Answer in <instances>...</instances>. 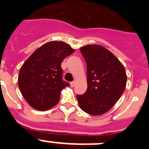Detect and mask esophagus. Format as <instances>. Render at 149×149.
I'll use <instances>...</instances> for the list:
<instances>
[{
	"mask_svg": "<svg viewBox=\"0 0 149 149\" xmlns=\"http://www.w3.org/2000/svg\"><path fill=\"white\" fill-rule=\"evenodd\" d=\"M70 85L72 87H74V85H75V82H74V81H72V82L70 83Z\"/></svg>",
	"mask_w": 149,
	"mask_h": 149,
	"instance_id": "1",
	"label": "esophagus"
}]
</instances>
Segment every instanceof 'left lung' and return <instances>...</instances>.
<instances>
[{
	"label": "left lung",
	"instance_id": "left-lung-1",
	"mask_svg": "<svg viewBox=\"0 0 149 149\" xmlns=\"http://www.w3.org/2000/svg\"><path fill=\"white\" fill-rule=\"evenodd\" d=\"M80 51L86 63L87 89L84 95H77L79 106L89 115H102L111 109L125 89V70L102 46L89 45Z\"/></svg>",
	"mask_w": 149,
	"mask_h": 149
}]
</instances>
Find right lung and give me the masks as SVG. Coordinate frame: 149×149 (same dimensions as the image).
<instances>
[{
    "label": "right lung",
    "instance_id": "add662e5",
    "mask_svg": "<svg viewBox=\"0 0 149 149\" xmlns=\"http://www.w3.org/2000/svg\"><path fill=\"white\" fill-rule=\"evenodd\" d=\"M74 52L69 45L52 41L36 50L22 65L18 86L32 107L44 111L58 103L61 90L69 86L63 80L61 63Z\"/></svg>",
    "mask_w": 149,
    "mask_h": 149
}]
</instances>
